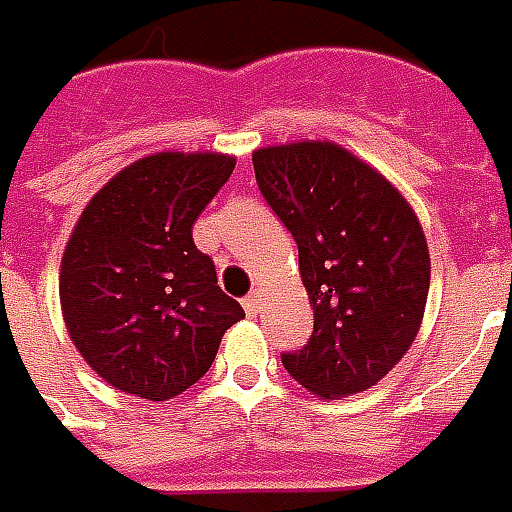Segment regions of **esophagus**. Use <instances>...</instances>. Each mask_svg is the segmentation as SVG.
I'll return each mask as SVG.
<instances>
[{"mask_svg": "<svg viewBox=\"0 0 512 512\" xmlns=\"http://www.w3.org/2000/svg\"><path fill=\"white\" fill-rule=\"evenodd\" d=\"M242 306H245L248 314H256V311L262 308V295H259V292H250V295L242 297Z\"/></svg>", "mask_w": 512, "mask_h": 512, "instance_id": "esophagus-1", "label": "esophagus"}]
</instances>
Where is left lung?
I'll use <instances>...</instances> for the list:
<instances>
[{"instance_id": "1", "label": "left lung", "mask_w": 512, "mask_h": 512, "mask_svg": "<svg viewBox=\"0 0 512 512\" xmlns=\"http://www.w3.org/2000/svg\"><path fill=\"white\" fill-rule=\"evenodd\" d=\"M256 184L297 242L314 333L281 355L286 372L325 400L375 386L422 325L430 253L408 201L333 143L253 154Z\"/></svg>"}]
</instances>
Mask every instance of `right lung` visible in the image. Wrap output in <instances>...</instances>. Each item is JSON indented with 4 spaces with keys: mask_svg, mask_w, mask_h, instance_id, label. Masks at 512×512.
<instances>
[{
    "mask_svg": "<svg viewBox=\"0 0 512 512\" xmlns=\"http://www.w3.org/2000/svg\"><path fill=\"white\" fill-rule=\"evenodd\" d=\"M231 170L223 154H154L107 181L79 217L60 303L76 350L115 389L143 400L187 391L245 317L192 242Z\"/></svg>",
    "mask_w": 512,
    "mask_h": 512,
    "instance_id": "obj_1",
    "label": "right lung"
}]
</instances>
